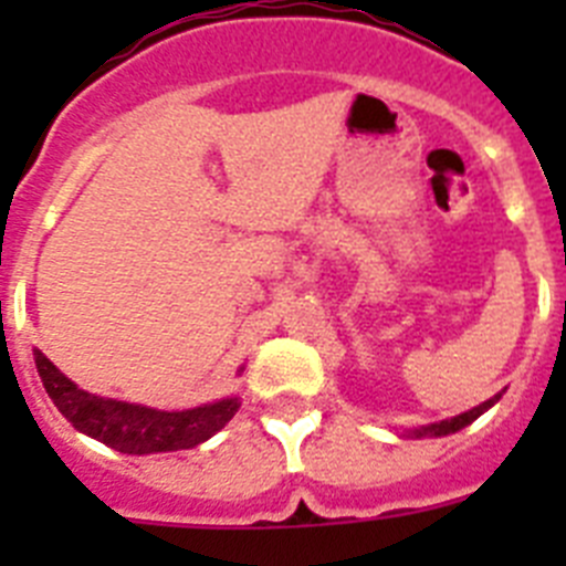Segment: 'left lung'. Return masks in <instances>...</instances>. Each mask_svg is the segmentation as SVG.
<instances>
[{
  "label": "left lung",
  "mask_w": 566,
  "mask_h": 566,
  "mask_svg": "<svg viewBox=\"0 0 566 566\" xmlns=\"http://www.w3.org/2000/svg\"><path fill=\"white\" fill-rule=\"evenodd\" d=\"M499 399H502V394H496V397H490L488 402L476 405V408H470V411L459 413V417L442 419V422L422 424V428H413V431H405V437L424 439V437H448V433H457V431H462V428H468L470 422H476V419L482 417L484 411H490V408H493V405H496Z\"/></svg>",
  "instance_id": "left-lung-1"
}]
</instances>
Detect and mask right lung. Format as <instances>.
I'll return each mask as SVG.
<instances>
[{"instance_id":"add662e5","label":"right lung","mask_w":566,"mask_h":566,"mask_svg":"<svg viewBox=\"0 0 566 566\" xmlns=\"http://www.w3.org/2000/svg\"><path fill=\"white\" fill-rule=\"evenodd\" d=\"M33 359L48 397L78 433H87L107 448L133 457L195 448L221 431L240 408V397H223L218 402L184 408V411H158L149 405L84 391L73 379L64 377L39 348H33Z\"/></svg>"}]
</instances>
